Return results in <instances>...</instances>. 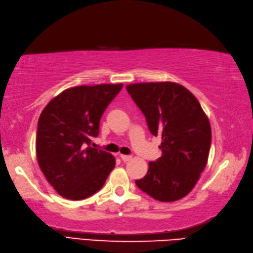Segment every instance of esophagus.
<instances>
[{"instance_id":"1","label":"esophagus","mask_w":253,"mask_h":253,"mask_svg":"<svg viewBox=\"0 0 253 253\" xmlns=\"http://www.w3.org/2000/svg\"><path fill=\"white\" fill-rule=\"evenodd\" d=\"M120 157H121L122 161H125V162H127V161H130L132 159V157L131 156H127V155H121Z\"/></svg>"}]
</instances>
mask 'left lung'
Instances as JSON below:
<instances>
[{
  "label": "left lung",
  "instance_id": "left-lung-1",
  "mask_svg": "<svg viewBox=\"0 0 253 253\" xmlns=\"http://www.w3.org/2000/svg\"><path fill=\"white\" fill-rule=\"evenodd\" d=\"M146 117L153 135H161L159 159L148 164L136 179L139 189L162 203L188 195L207 166L211 146L210 121L194 95L175 82H146L126 85Z\"/></svg>",
  "mask_w": 253,
  "mask_h": 253
}]
</instances>
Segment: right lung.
<instances>
[{
	"label": "right lung",
	"mask_w": 253,
	"mask_h": 253,
	"mask_svg": "<svg viewBox=\"0 0 253 253\" xmlns=\"http://www.w3.org/2000/svg\"><path fill=\"white\" fill-rule=\"evenodd\" d=\"M122 86L119 83L67 88L41 112L36 139L38 164L64 198H88L104 186L115 168L114 156L89 144L98 135L105 109Z\"/></svg>",
	"instance_id": "1"
}]
</instances>
